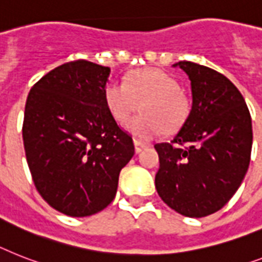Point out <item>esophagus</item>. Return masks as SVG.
<instances>
[{
    "mask_svg": "<svg viewBox=\"0 0 262 262\" xmlns=\"http://www.w3.org/2000/svg\"><path fill=\"white\" fill-rule=\"evenodd\" d=\"M150 144H148V142H144V141H140V140H135V149H136V153H140L142 149H145V148H148Z\"/></svg>",
    "mask_w": 262,
    "mask_h": 262,
    "instance_id": "esophagus-1",
    "label": "esophagus"
}]
</instances>
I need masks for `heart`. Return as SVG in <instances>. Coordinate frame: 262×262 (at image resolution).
Segmentation results:
<instances>
[{"instance_id":"obj_1","label":"heart","mask_w":262,"mask_h":262,"mask_svg":"<svg viewBox=\"0 0 262 262\" xmlns=\"http://www.w3.org/2000/svg\"><path fill=\"white\" fill-rule=\"evenodd\" d=\"M180 91L179 82L167 72L146 69L126 76L125 82H110L103 95L118 122L126 121L140 105L141 114L127 121L125 127L136 138H152L161 129L175 133L188 118L190 103Z\"/></svg>"}]
</instances>
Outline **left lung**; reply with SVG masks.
Here are the masks:
<instances>
[{
  "label": "left lung",
  "instance_id": "1",
  "mask_svg": "<svg viewBox=\"0 0 262 262\" xmlns=\"http://www.w3.org/2000/svg\"><path fill=\"white\" fill-rule=\"evenodd\" d=\"M191 80L192 107L171 142L156 144L157 193L184 216L218 211L237 192L250 163L253 132L248 106L226 76L179 61Z\"/></svg>",
  "mask_w": 262,
  "mask_h": 262
}]
</instances>
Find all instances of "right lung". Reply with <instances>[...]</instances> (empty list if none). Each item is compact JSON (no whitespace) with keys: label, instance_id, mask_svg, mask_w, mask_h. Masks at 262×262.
<instances>
[{"label":"right lung","instance_id":"1","mask_svg":"<svg viewBox=\"0 0 262 262\" xmlns=\"http://www.w3.org/2000/svg\"><path fill=\"white\" fill-rule=\"evenodd\" d=\"M110 69L70 61L32 87L23 140L42 199L70 216H89L113 202L121 169L135 155L105 102Z\"/></svg>","mask_w":262,"mask_h":262}]
</instances>
